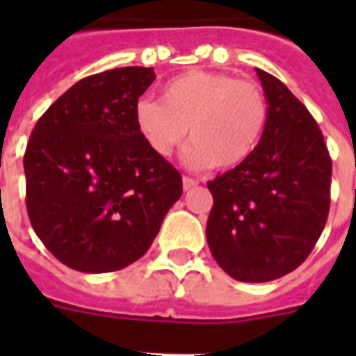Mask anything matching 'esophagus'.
Listing matches in <instances>:
<instances>
[{
	"label": "esophagus",
	"instance_id": "obj_1",
	"mask_svg": "<svg viewBox=\"0 0 356 356\" xmlns=\"http://www.w3.org/2000/svg\"><path fill=\"white\" fill-rule=\"evenodd\" d=\"M194 186H197V181L192 177H183V188L184 190H192Z\"/></svg>",
	"mask_w": 356,
	"mask_h": 356
}]
</instances>
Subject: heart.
Masks as SVG:
<instances>
[{"instance_id":"obj_1","label":"heart","mask_w":356,"mask_h":356,"mask_svg":"<svg viewBox=\"0 0 356 356\" xmlns=\"http://www.w3.org/2000/svg\"><path fill=\"white\" fill-rule=\"evenodd\" d=\"M134 123L156 156L172 155L190 129L186 166L205 170L216 164L220 170H231L257 149L268 123V102L253 81L190 70L164 83L161 102L140 99Z\"/></svg>"}]
</instances>
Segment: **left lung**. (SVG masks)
<instances>
[{
  "instance_id": "obj_1",
  "label": "left lung",
  "mask_w": 356,
  "mask_h": 356,
  "mask_svg": "<svg viewBox=\"0 0 356 356\" xmlns=\"http://www.w3.org/2000/svg\"><path fill=\"white\" fill-rule=\"evenodd\" d=\"M268 123L257 149L207 186L214 205L207 242L225 273L268 282L303 264L325 227L332 162L309 108L257 68Z\"/></svg>"
}]
</instances>
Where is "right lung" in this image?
I'll return each mask as SVG.
<instances>
[{"label":"right lung","instance_id":"obj_1","mask_svg":"<svg viewBox=\"0 0 356 356\" xmlns=\"http://www.w3.org/2000/svg\"><path fill=\"white\" fill-rule=\"evenodd\" d=\"M155 81L142 66L90 75L36 122L24 155L31 225L55 259L85 273L118 271L149 249L183 194L181 173L134 123Z\"/></svg>","mask_w":356,"mask_h":356}]
</instances>
